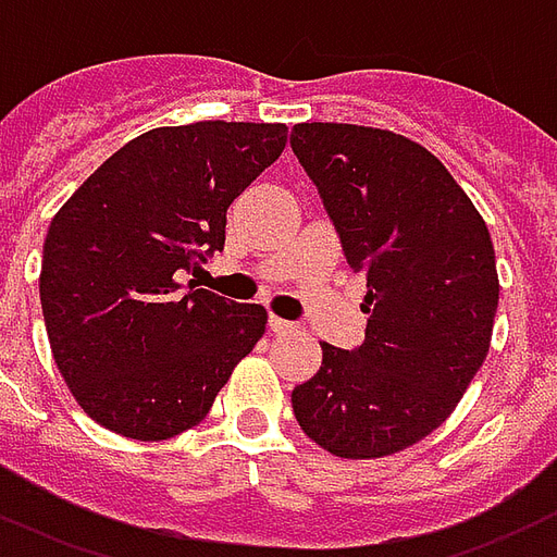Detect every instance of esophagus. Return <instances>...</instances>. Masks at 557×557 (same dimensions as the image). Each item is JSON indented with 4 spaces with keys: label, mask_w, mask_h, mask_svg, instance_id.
<instances>
[{
    "label": "esophagus",
    "mask_w": 557,
    "mask_h": 557,
    "mask_svg": "<svg viewBox=\"0 0 557 557\" xmlns=\"http://www.w3.org/2000/svg\"><path fill=\"white\" fill-rule=\"evenodd\" d=\"M268 327H271V331H274V333H289V331H295V324H292V321L277 319V315H271V319H268Z\"/></svg>",
    "instance_id": "34e87169"
}]
</instances>
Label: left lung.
Returning a JSON list of instances; mask_svg holds the SVG:
<instances>
[{"mask_svg": "<svg viewBox=\"0 0 557 557\" xmlns=\"http://www.w3.org/2000/svg\"><path fill=\"white\" fill-rule=\"evenodd\" d=\"M292 150L369 289L366 339L354 351L321 342L319 372L292 389L295 419L336 457L405 451L446 422L487 360L490 230L446 164L405 135L298 123Z\"/></svg>", "mask_w": 557, "mask_h": 557, "instance_id": "left-lung-1", "label": "left lung"}]
</instances>
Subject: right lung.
Returning a JSON list of instances; mask_svg holds the SVG:
<instances>
[{
    "mask_svg": "<svg viewBox=\"0 0 557 557\" xmlns=\"http://www.w3.org/2000/svg\"><path fill=\"white\" fill-rule=\"evenodd\" d=\"M286 135V123L159 126L52 218L40 307L61 377L94 422L144 443L183 434L262 339L265 307L185 292L180 274L224 250L226 209Z\"/></svg>",
    "mask_w": 557,
    "mask_h": 557,
    "instance_id": "1",
    "label": "right lung"
}]
</instances>
